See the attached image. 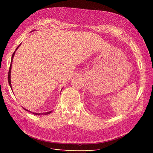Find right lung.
I'll return each mask as SVG.
<instances>
[{
    "mask_svg": "<svg viewBox=\"0 0 153 153\" xmlns=\"http://www.w3.org/2000/svg\"><path fill=\"white\" fill-rule=\"evenodd\" d=\"M20 45H21V44H20L19 46H18V47L16 48V50L18 49V47H20ZM16 50H15V51H16ZM15 52H14V53H13V55H12V57H11V61L10 67V69H9V72H8V82H9V84H10V87H11V89H12V87H11V65H12L13 59V57H14V55H15ZM24 109H25V108H24ZM25 110H26V109H25ZM27 111H28V110H27ZM29 112L32 113V114H34V115H47V114H50L51 112H52V111H50V112H45V113H35V112H30V111H29Z\"/></svg>",
    "mask_w": 153,
    "mask_h": 153,
    "instance_id": "right-lung-1",
    "label": "right lung"
}]
</instances>
